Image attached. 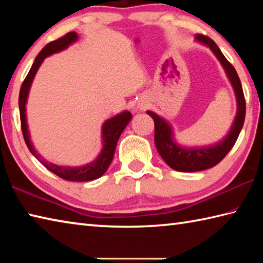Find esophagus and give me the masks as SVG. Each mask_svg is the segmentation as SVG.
Here are the masks:
<instances>
[{
  "mask_svg": "<svg viewBox=\"0 0 263 263\" xmlns=\"http://www.w3.org/2000/svg\"><path fill=\"white\" fill-rule=\"evenodd\" d=\"M139 108H140V109H142V108H144V106H142V105H140V106H139Z\"/></svg>",
  "mask_w": 263,
  "mask_h": 263,
  "instance_id": "obj_1",
  "label": "esophagus"
}]
</instances>
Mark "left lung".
Segmentation results:
<instances>
[{
  "mask_svg": "<svg viewBox=\"0 0 263 263\" xmlns=\"http://www.w3.org/2000/svg\"><path fill=\"white\" fill-rule=\"evenodd\" d=\"M196 42L210 48L221 64L237 99V115L229 133L221 140L208 146L188 147V146L180 145L176 141L174 128L167 119L153 111H146L154 121V142L159 154L169 167L179 172H199L219 163L237 141L243 125L245 115H246V103H245L241 82L233 66L228 61L212 39L206 35L197 34Z\"/></svg>",
  "mask_w": 263,
  "mask_h": 263,
  "instance_id": "1",
  "label": "left lung"
}]
</instances>
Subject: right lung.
Instances as JSON below:
<instances>
[{
	"label": "right lung",
	"instance_id": "obj_1",
	"mask_svg": "<svg viewBox=\"0 0 263 263\" xmlns=\"http://www.w3.org/2000/svg\"><path fill=\"white\" fill-rule=\"evenodd\" d=\"M79 39V35L77 32H69L64 37L58 39V41L51 42L50 44L43 48L41 53L35 58L32 67H31L29 74L26 75L23 84L21 87L20 91V99H18V105H20V115H21V125H22V132H23V137L25 140V144L31 153H32L35 159H38L44 166H45L48 171L52 172L53 174L58 175L61 179L67 181H75V182H86V181H92L101 177L106 172V169L110 166L111 161H112L115 149L117 146V141L121 137L124 128L126 127L128 122L132 119V115L130 111H123V112L118 114L111 117L103 123L102 125V149L100 154L97 155L94 161L82 164L79 167H69V166H59V164L52 163L46 161L45 159L42 158L37 151L34 149L32 141L30 139V132L28 122H26V103H28V97L30 92L31 84H32L33 79L35 77V73L41 67L43 61L45 58L50 57L54 53H59L64 51L68 46L72 45Z\"/></svg>",
	"mask_w": 263,
	"mask_h": 263
}]
</instances>
